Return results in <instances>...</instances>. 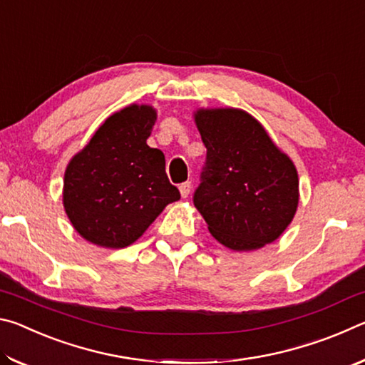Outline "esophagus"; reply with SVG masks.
Returning a JSON list of instances; mask_svg holds the SVG:
<instances>
[{"label":"esophagus","mask_w":365,"mask_h":365,"mask_svg":"<svg viewBox=\"0 0 365 365\" xmlns=\"http://www.w3.org/2000/svg\"><path fill=\"white\" fill-rule=\"evenodd\" d=\"M178 190H180L182 197H188L190 191H191V182H183V183H180V187H178Z\"/></svg>","instance_id":"1"}]
</instances>
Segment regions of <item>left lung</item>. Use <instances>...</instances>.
<instances>
[{
    "label": "left lung",
    "instance_id": "8db88e82",
    "mask_svg": "<svg viewBox=\"0 0 365 365\" xmlns=\"http://www.w3.org/2000/svg\"><path fill=\"white\" fill-rule=\"evenodd\" d=\"M195 122L207 153L193 202L209 232L233 251L275 242L299 201L292 159L242 109H200Z\"/></svg>",
    "mask_w": 365,
    "mask_h": 365
}]
</instances>
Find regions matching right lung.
<instances>
[{
  "instance_id": "1",
  "label": "right lung",
  "mask_w": 365,
  "mask_h": 365,
  "mask_svg": "<svg viewBox=\"0 0 365 365\" xmlns=\"http://www.w3.org/2000/svg\"><path fill=\"white\" fill-rule=\"evenodd\" d=\"M156 110L132 104L108 117L64 174L67 217L86 242L125 248L163 209L180 200L160 150L146 145Z\"/></svg>"
}]
</instances>
